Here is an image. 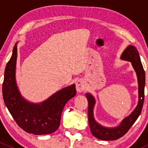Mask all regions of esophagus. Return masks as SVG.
I'll use <instances>...</instances> for the list:
<instances>
[{
	"label": "esophagus",
	"instance_id": "esophagus-1",
	"mask_svg": "<svg viewBox=\"0 0 148 148\" xmlns=\"http://www.w3.org/2000/svg\"><path fill=\"white\" fill-rule=\"evenodd\" d=\"M76 89H77V92H81L84 90L86 89V84H85L84 80L82 79H79L76 83Z\"/></svg>",
	"mask_w": 148,
	"mask_h": 148
}]
</instances>
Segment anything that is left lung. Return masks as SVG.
Masks as SVG:
<instances>
[{
	"instance_id": "8db88e82",
	"label": "left lung",
	"mask_w": 148,
	"mask_h": 148,
	"mask_svg": "<svg viewBox=\"0 0 148 148\" xmlns=\"http://www.w3.org/2000/svg\"><path fill=\"white\" fill-rule=\"evenodd\" d=\"M121 59L132 62L134 69L138 76L139 85V102L136 108L132 114L124 119L119 127L115 128H107L101 126L94 118L93 108L95 100L90 94H86L88 100V120L89 127L92 135L95 138L102 140H115L120 138L127 132L130 128L132 126L138 118L143 109L145 98V74L143 64L140 61L138 51L133 46H129L122 53Z\"/></svg>"
}]
</instances>
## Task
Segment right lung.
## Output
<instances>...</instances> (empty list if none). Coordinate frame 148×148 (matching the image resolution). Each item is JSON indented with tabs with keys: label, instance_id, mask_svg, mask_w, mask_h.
I'll return each mask as SVG.
<instances>
[{
	"label": "right lung",
	"instance_id": "right-lung-1",
	"mask_svg": "<svg viewBox=\"0 0 148 148\" xmlns=\"http://www.w3.org/2000/svg\"><path fill=\"white\" fill-rule=\"evenodd\" d=\"M17 46L4 73L3 97L5 106L17 125L28 133L46 135L55 132L60 125L61 116L66 103L75 96V85L66 87L41 104H32L21 96L16 83Z\"/></svg>",
	"mask_w": 148,
	"mask_h": 148
}]
</instances>
